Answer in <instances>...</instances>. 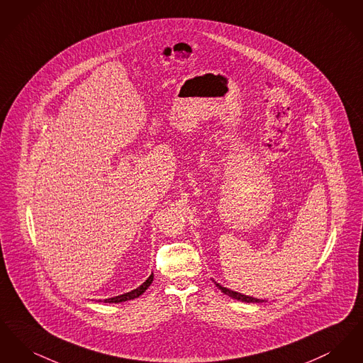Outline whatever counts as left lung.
Returning <instances> with one entry per match:
<instances>
[{
  "mask_svg": "<svg viewBox=\"0 0 363 363\" xmlns=\"http://www.w3.org/2000/svg\"><path fill=\"white\" fill-rule=\"evenodd\" d=\"M212 281H215V280H212ZM215 284H216V287H218L222 293H225V295H228V296L233 298V299H237V301H241V302H246V303H262V302H265V299H257V298H253V296H249V295H243V294L238 293V291H233V290H230V289H227V287H223V286L219 284L218 281H215Z\"/></svg>",
  "mask_w": 363,
  "mask_h": 363,
  "instance_id": "left-lung-1",
  "label": "left lung"
}]
</instances>
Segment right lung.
Returning <instances> with one entry per match:
<instances>
[{"label":"right lung","mask_w":363,"mask_h":363,"mask_svg":"<svg viewBox=\"0 0 363 363\" xmlns=\"http://www.w3.org/2000/svg\"><path fill=\"white\" fill-rule=\"evenodd\" d=\"M152 280H154V274H151L150 277H148L140 287H138V289H135V290H132V291H129V293L113 296V298H107V299H104V302H106V303H120V302H125V301H130V299L138 298L141 294L145 293V290L151 286ZM99 302H101V299H99Z\"/></svg>","instance_id":"right-lung-1"}]
</instances>
